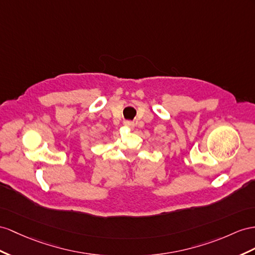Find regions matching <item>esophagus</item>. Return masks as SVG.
I'll return each mask as SVG.
<instances>
[{"label": "esophagus", "instance_id": "1", "mask_svg": "<svg viewBox=\"0 0 255 255\" xmlns=\"http://www.w3.org/2000/svg\"><path fill=\"white\" fill-rule=\"evenodd\" d=\"M124 125H125L129 129H132L134 127V124L131 123V122H125V124H124Z\"/></svg>", "mask_w": 255, "mask_h": 255}]
</instances>
